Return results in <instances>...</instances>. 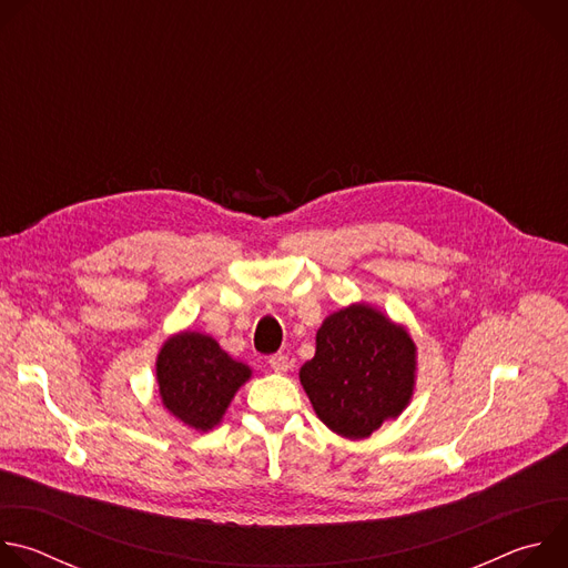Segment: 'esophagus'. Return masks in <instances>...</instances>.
<instances>
[{
	"instance_id": "obj_1",
	"label": "esophagus",
	"mask_w": 568,
	"mask_h": 568,
	"mask_svg": "<svg viewBox=\"0 0 568 568\" xmlns=\"http://www.w3.org/2000/svg\"><path fill=\"white\" fill-rule=\"evenodd\" d=\"M270 366H272L274 373H287L290 366H292V362H290L287 355H272V357H270Z\"/></svg>"
}]
</instances>
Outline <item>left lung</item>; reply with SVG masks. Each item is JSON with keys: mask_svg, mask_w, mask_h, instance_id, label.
Returning <instances> with one entry per match:
<instances>
[{"mask_svg": "<svg viewBox=\"0 0 568 568\" xmlns=\"http://www.w3.org/2000/svg\"><path fill=\"white\" fill-rule=\"evenodd\" d=\"M416 371L409 331L368 303H351L323 318L298 379L318 420L359 440L409 407Z\"/></svg>", "mask_w": 568, "mask_h": 568, "instance_id": "obj_1", "label": "left lung"}]
</instances>
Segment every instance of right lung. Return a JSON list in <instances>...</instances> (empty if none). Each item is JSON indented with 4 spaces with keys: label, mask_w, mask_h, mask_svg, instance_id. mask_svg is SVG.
Masks as SVG:
<instances>
[{
    "label": "right lung",
    "mask_w": 568,
    "mask_h": 568,
    "mask_svg": "<svg viewBox=\"0 0 568 568\" xmlns=\"http://www.w3.org/2000/svg\"><path fill=\"white\" fill-rule=\"evenodd\" d=\"M156 386L164 409L195 432L217 427L252 368L204 333L182 331L159 348Z\"/></svg>",
    "instance_id": "obj_1"
}]
</instances>
